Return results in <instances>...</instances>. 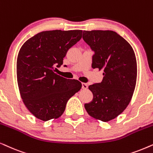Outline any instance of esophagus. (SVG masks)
Segmentation results:
<instances>
[{"instance_id": "34e87169", "label": "esophagus", "mask_w": 153, "mask_h": 153, "mask_svg": "<svg viewBox=\"0 0 153 153\" xmlns=\"http://www.w3.org/2000/svg\"><path fill=\"white\" fill-rule=\"evenodd\" d=\"M82 88L83 89H87L88 88V85H87V83H84V82L82 83Z\"/></svg>"}]
</instances>
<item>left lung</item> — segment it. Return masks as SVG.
Returning a JSON list of instances; mask_svg holds the SVG:
<instances>
[{
	"label": "left lung",
	"mask_w": 153,
	"mask_h": 153,
	"mask_svg": "<svg viewBox=\"0 0 153 153\" xmlns=\"http://www.w3.org/2000/svg\"><path fill=\"white\" fill-rule=\"evenodd\" d=\"M82 38L94 52L91 67L103 71L102 82L89 86L93 99L85 108L91 117L108 122L125 111L133 96L137 77L135 53L113 30H84Z\"/></svg>",
	"instance_id": "obj_1"
}]
</instances>
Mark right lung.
<instances>
[{
	"mask_svg": "<svg viewBox=\"0 0 153 153\" xmlns=\"http://www.w3.org/2000/svg\"><path fill=\"white\" fill-rule=\"evenodd\" d=\"M82 34V30H46L29 38L20 48L17 59L19 93L38 119L48 121L62 116L67 101L82 87L80 81L55 73Z\"/></svg>",
	"mask_w": 153,
	"mask_h": 153,
	"instance_id": "add662e5",
	"label": "right lung"
}]
</instances>
